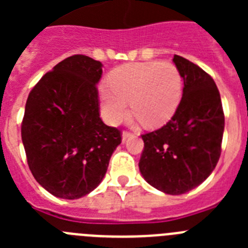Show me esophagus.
<instances>
[{
    "mask_svg": "<svg viewBox=\"0 0 248 248\" xmlns=\"http://www.w3.org/2000/svg\"><path fill=\"white\" fill-rule=\"evenodd\" d=\"M133 137H134V134H133V133H130V131H123V135H122L123 143H125L129 138H133Z\"/></svg>",
    "mask_w": 248,
    "mask_h": 248,
    "instance_id": "esophagus-1",
    "label": "esophagus"
}]
</instances>
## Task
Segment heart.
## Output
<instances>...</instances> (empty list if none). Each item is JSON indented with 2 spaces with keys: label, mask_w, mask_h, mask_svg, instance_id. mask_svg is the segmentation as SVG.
<instances>
[{
  "label": "heart",
  "mask_w": 248,
  "mask_h": 248,
  "mask_svg": "<svg viewBox=\"0 0 248 248\" xmlns=\"http://www.w3.org/2000/svg\"><path fill=\"white\" fill-rule=\"evenodd\" d=\"M183 97V78L170 62L128 63L110 72L99 91L104 119L115 125L128 111L146 126L165 124L176 111Z\"/></svg>",
  "instance_id": "heart-1"
}]
</instances>
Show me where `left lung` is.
Returning <instances> with one entry per match:
<instances>
[{
    "label": "left lung",
    "instance_id": "left-lung-1",
    "mask_svg": "<svg viewBox=\"0 0 248 248\" xmlns=\"http://www.w3.org/2000/svg\"><path fill=\"white\" fill-rule=\"evenodd\" d=\"M172 61L184 79L183 98L165 125L141 135L139 169L155 189L181 195L203 183L217 164L225 115L211 76L184 57Z\"/></svg>",
    "mask_w": 248,
    "mask_h": 248
}]
</instances>
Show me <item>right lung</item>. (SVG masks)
Listing matches in <instances>:
<instances>
[{
	"instance_id": "add662e5",
	"label": "right lung",
	"mask_w": 248,
	"mask_h": 248,
	"mask_svg": "<svg viewBox=\"0 0 248 248\" xmlns=\"http://www.w3.org/2000/svg\"><path fill=\"white\" fill-rule=\"evenodd\" d=\"M99 61L68 57L31 91L22 120V143L37 183L61 199L85 196L103 180L119 129L99 117Z\"/></svg>"
}]
</instances>
